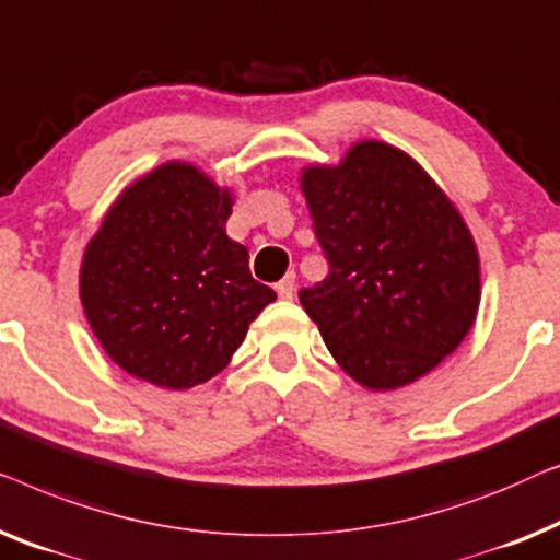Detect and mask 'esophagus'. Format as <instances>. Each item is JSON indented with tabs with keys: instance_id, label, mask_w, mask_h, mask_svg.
Segmentation results:
<instances>
[{
	"instance_id": "1",
	"label": "esophagus",
	"mask_w": 560,
	"mask_h": 560,
	"mask_svg": "<svg viewBox=\"0 0 560 560\" xmlns=\"http://www.w3.org/2000/svg\"><path fill=\"white\" fill-rule=\"evenodd\" d=\"M277 294L281 299H294V294H296V277H294V271L287 273V277H283L277 283Z\"/></svg>"
}]
</instances>
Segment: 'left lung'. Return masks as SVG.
<instances>
[{"mask_svg":"<svg viewBox=\"0 0 560 560\" xmlns=\"http://www.w3.org/2000/svg\"><path fill=\"white\" fill-rule=\"evenodd\" d=\"M302 190L329 273L299 302L345 373L393 390L452 355L477 317L479 256L434 179L360 141L337 167H306Z\"/></svg>","mask_w":560,"mask_h":560,"instance_id":"8db88e82","label":"left lung"}]
</instances>
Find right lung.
Masks as SVG:
<instances>
[{"instance_id": "add662e5", "label": "right lung", "mask_w": 560, "mask_h": 560, "mask_svg": "<svg viewBox=\"0 0 560 560\" xmlns=\"http://www.w3.org/2000/svg\"><path fill=\"white\" fill-rule=\"evenodd\" d=\"M231 205L198 167L167 162L106 212L83 256L81 302L129 375L172 390L210 381L277 299L225 235Z\"/></svg>"}]
</instances>
